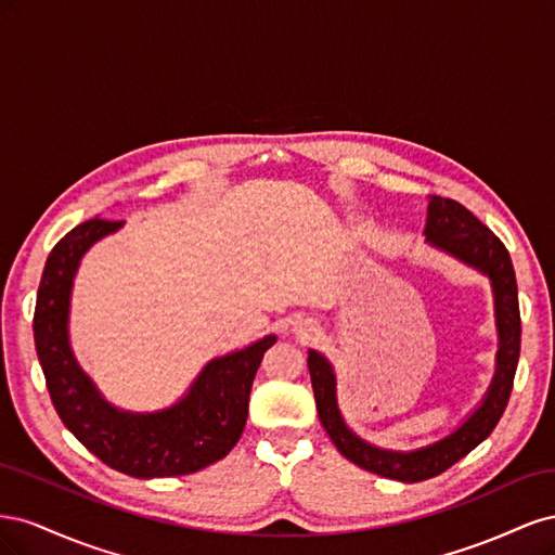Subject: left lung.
Instances as JSON below:
<instances>
[{
  "instance_id": "1",
  "label": "left lung",
  "mask_w": 555,
  "mask_h": 555,
  "mask_svg": "<svg viewBox=\"0 0 555 555\" xmlns=\"http://www.w3.org/2000/svg\"><path fill=\"white\" fill-rule=\"evenodd\" d=\"M426 243L444 255L459 259L461 263L475 268L477 273L491 280L495 328H498V354L495 375L486 389L479 408L469 412L465 422L449 433L447 438L418 447L412 451L382 449L351 430L338 408V391H335V373L331 361L322 351H308V367L312 379L314 402L319 422L326 428L328 438L338 447L343 456L359 467L396 481H424L442 475L453 463L467 456L477 444H481L498 426L502 412L514 386V375L520 351V314H518V289L516 275L507 247L500 243L495 233L483 227L477 217L453 198L430 196L428 217L424 229Z\"/></svg>"
}]
</instances>
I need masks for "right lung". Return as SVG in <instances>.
Listing matches in <instances>:
<instances>
[{
	"instance_id": "1",
	"label": "right lung",
	"mask_w": 555,
	"mask_h": 555,
	"mask_svg": "<svg viewBox=\"0 0 555 555\" xmlns=\"http://www.w3.org/2000/svg\"><path fill=\"white\" fill-rule=\"evenodd\" d=\"M122 224L94 217L66 233L50 251L35 310L39 363L62 424L99 461L139 479L192 475L224 459L241 440L251 382L266 349L278 338L263 335L243 349L210 359L171 408L155 412L115 408L74 357L69 312L80 259Z\"/></svg>"
}]
</instances>
